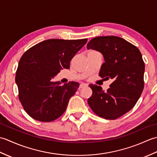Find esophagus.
Returning a JSON list of instances; mask_svg holds the SVG:
<instances>
[{"label": "esophagus", "instance_id": "34e87169", "mask_svg": "<svg viewBox=\"0 0 157 157\" xmlns=\"http://www.w3.org/2000/svg\"><path fill=\"white\" fill-rule=\"evenodd\" d=\"M86 86H87V84H81L80 86H79V88H83L86 87Z\"/></svg>", "mask_w": 157, "mask_h": 157}]
</instances>
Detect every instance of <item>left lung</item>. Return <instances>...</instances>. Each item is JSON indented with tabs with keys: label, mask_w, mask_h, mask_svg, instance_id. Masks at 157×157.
I'll return each instance as SVG.
<instances>
[{
	"label": "left lung",
	"mask_w": 157,
	"mask_h": 157,
	"mask_svg": "<svg viewBox=\"0 0 157 157\" xmlns=\"http://www.w3.org/2000/svg\"><path fill=\"white\" fill-rule=\"evenodd\" d=\"M87 48L102 53L105 62L99 75L113 79L106 92L101 86L89 85L92 95L88 105L102 118L118 119L134 107L144 89L145 65L141 52L134 44L114 36L92 38Z\"/></svg>",
	"instance_id": "obj_1"
}]
</instances>
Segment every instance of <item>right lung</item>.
I'll return each mask as SVG.
<instances>
[{"mask_svg": "<svg viewBox=\"0 0 157 157\" xmlns=\"http://www.w3.org/2000/svg\"><path fill=\"white\" fill-rule=\"evenodd\" d=\"M87 38L49 39L29 48L20 59L16 71L19 100L25 112L37 121L51 122L60 117L79 86L69 82L61 85L52 78L84 46Z\"/></svg>", "mask_w": 157, "mask_h": 157, "instance_id": "1", "label": "right lung"}]
</instances>
